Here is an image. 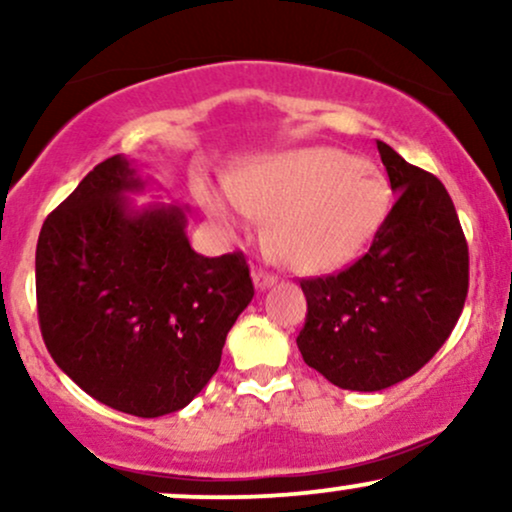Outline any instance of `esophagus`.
I'll list each match as a JSON object with an SVG mask.
<instances>
[{
	"label": "esophagus",
	"instance_id": "34e87169",
	"mask_svg": "<svg viewBox=\"0 0 512 512\" xmlns=\"http://www.w3.org/2000/svg\"><path fill=\"white\" fill-rule=\"evenodd\" d=\"M252 281H255V286L260 291H264V289H269V286H274V276L272 274H267V272H262V269H255V272H252Z\"/></svg>",
	"mask_w": 512,
	"mask_h": 512
}]
</instances>
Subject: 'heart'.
I'll return each mask as SVG.
<instances>
[{
  "instance_id": "b5f03b06",
  "label": "heart",
  "mask_w": 512,
  "mask_h": 512,
  "mask_svg": "<svg viewBox=\"0 0 512 512\" xmlns=\"http://www.w3.org/2000/svg\"><path fill=\"white\" fill-rule=\"evenodd\" d=\"M228 187V195H202L211 221L233 238L272 219L269 243L298 274L349 264L383 226L392 199L378 168L332 146L260 158Z\"/></svg>"
}]
</instances>
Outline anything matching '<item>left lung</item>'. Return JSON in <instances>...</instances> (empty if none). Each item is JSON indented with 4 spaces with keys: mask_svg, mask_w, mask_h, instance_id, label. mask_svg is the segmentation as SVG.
<instances>
[{
    "mask_svg": "<svg viewBox=\"0 0 512 512\" xmlns=\"http://www.w3.org/2000/svg\"><path fill=\"white\" fill-rule=\"evenodd\" d=\"M378 151L397 202L373 245L344 272L301 281L303 361L356 392L385 390L424 368L469 289L467 240L445 185L385 142Z\"/></svg>",
    "mask_w": 512,
    "mask_h": 512,
    "instance_id": "obj_1",
    "label": "left lung"
}]
</instances>
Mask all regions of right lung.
<instances>
[{
    "instance_id": "right-lung-1",
    "label": "right lung",
    "mask_w": 512,
    "mask_h": 512,
    "mask_svg": "<svg viewBox=\"0 0 512 512\" xmlns=\"http://www.w3.org/2000/svg\"><path fill=\"white\" fill-rule=\"evenodd\" d=\"M144 187L125 156L98 163L43 223L35 293L57 366L98 402L156 419L209 383L255 289L243 252L192 250L180 207H134Z\"/></svg>"
}]
</instances>
